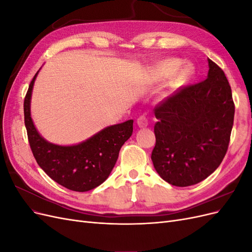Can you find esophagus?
Returning <instances> with one entry per match:
<instances>
[{"label": "esophagus", "mask_w": 252, "mask_h": 252, "mask_svg": "<svg viewBox=\"0 0 252 252\" xmlns=\"http://www.w3.org/2000/svg\"><path fill=\"white\" fill-rule=\"evenodd\" d=\"M136 124H138V126L141 128H145L148 125V120L145 116H141L138 118V120H136Z\"/></svg>", "instance_id": "34e87169"}]
</instances>
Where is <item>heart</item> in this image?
<instances>
[{
    "label": "heart",
    "instance_id": "b5f03b06",
    "mask_svg": "<svg viewBox=\"0 0 252 252\" xmlns=\"http://www.w3.org/2000/svg\"><path fill=\"white\" fill-rule=\"evenodd\" d=\"M180 62L178 60L168 59L158 63L152 68V77L156 80H162L167 75H170L169 85L171 87H177L188 81L191 75V69L188 66L179 67Z\"/></svg>",
    "mask_w": 252,
    "mask_h": 252
}]
</instances>
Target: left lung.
Here are the masks:
<instances>
[{
	"mask_svg": "<svg viewBox=\"0 0 252 252\" xmlns=\"http://www.w3.org/2000/svg\"><path fill=\"white\" fill-rule=\"evenodd\" d=\"M207 79L182 88L155 107L157 172L173 186L202 182L222 163L234 118L231 87L208 59Z\"/></svg>",
	"mask_w": 252,
	"mask_h": 252,
	"instance_id": "1",
	"label": "left lung"
}]
</instances>
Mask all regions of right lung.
Segmentation results:
<instances>
[{
	"instance_id": "right-lung-1",
	"label": "right lung",
	"mask_w": 252,
	"mask_h": 252,
	"mask_svg": "<svg viewBox=\"0 0 252 252\" xmlns=\"http://www.w3.org/2000/svg\"><path fill=\"white\" fill-rule=\"evenodd\" d=\"M35 73L24 100V120L30 148L36 163L53 181L73 191L84 192L101 185L116 165L123 144L130 138L133 121L104 128L88 140L71 146L49 143L37 132L30 114Z\"/></svg>"
}]
</instances>
